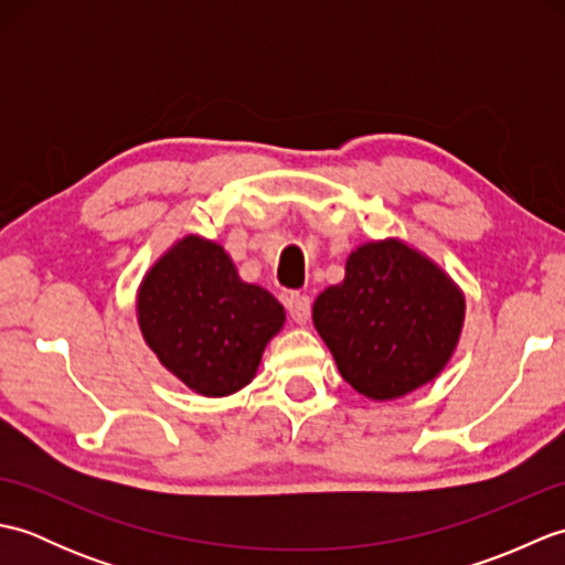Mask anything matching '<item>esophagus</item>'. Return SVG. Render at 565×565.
<instances>
[{
    "label": "esophagus",
    "instance_id": "1",
    "mask_svg": "<svg viewBox=\"0 0 565 565\" xmlns=\"http://www.w3.org/2000/svg\"><path fill=\"white\" fill-rule=\"evenodd\" d=\"M286 308H289V316L298 326H306L310 320V298L303 294H291L286 298Z\"/></svg>",
    "mask_w": 565,
    "mask_h": 565
}]
</instances>
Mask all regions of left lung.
<instances>
[{"mask_svg": "<svg viewBox=\"0 0 565 565\" xmlns=\"http://www.w3.org/2000/svg\"><path fill=\"white\" fill-rule=\"evenodd\" d=\"M463 316L451 276L398 237L359 245L344 279L313 303V326L342 379L371 401L435 381L459 344Z\"/></svg>", "mask_w": 565, "mask_h": 565, "instance_id": "obj_1", "label": "left lung"}]
</instances>
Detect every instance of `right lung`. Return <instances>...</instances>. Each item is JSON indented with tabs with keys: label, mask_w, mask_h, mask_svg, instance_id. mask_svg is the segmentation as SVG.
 Segmentation results:
<instances>
[{
	"label": "right lung",
	"mask_w": 565,
	"mask_h": 565,
	"mask_svg": "<svg viewBox=\"0 0 565 565\" xmlns=\"http://www.w3.org/2000/svg\"><path fill=\"white\" fill-rule=\"evenodd\" d=\"M142 340L199 395L223 398L255 379L262 352L284 328V306L239 279L223 245L186 235L142 276L136 296Z\"/></svg>",
	"instance_id": "1"
}]
</instances>
